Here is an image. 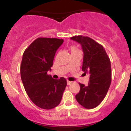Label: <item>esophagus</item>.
Wrapping results in <instances>:
<instances>
[{
    "label": "esophagus",
    "instance_id": "obj_1",
    "mask_svg": "<svg viewBox=\"0 0 131 131\" xmlns=\"http://www.w3.org/2000/svg\"><path fill=\"white\" fill-rule=\"evenodd\" d=\"M72 82H71V81H67V84H68V85L71 84Z\"/></svg>",
    "mask_w": 131,
    "mask_h": 131
}]
</instances>
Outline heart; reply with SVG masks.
I'll list each match as a JSON object with an SVG mask.
<instances>
[{"mask_svg":"<svg viewBox=\"0 0 131 131\" xmlns=\"http://www.w3.org/2000/svg\"><path fill=\"white\" fill-rule=\"evenodd\" d=\"M70 50H71V54L76 53H79V52H81L80 50H79L76 46H71Z\"/></svg>","mask_w":131,"mask_h":131,"instance_id":"b5f03b06","label":"heart"}]
</instances>
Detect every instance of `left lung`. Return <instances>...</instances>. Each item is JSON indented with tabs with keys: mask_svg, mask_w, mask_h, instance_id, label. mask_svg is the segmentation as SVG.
Listing matches in <instances>:
<instances>
[{
	"mask_svg": "<svg viewBox=\"0 0 131 131\" xmlns=\"http://www.w3.org/2000/svg\"><path fill=\"white\" fill-rule=\"evenodd\" d=\"M71 39L81 45L84 53L82 70L90 74L88 85L79 83L80 91L75 97L85 108H94L104 99L111 84L110 60L104 47L92 39L79 35Z\"/></svg>",
	"mask_w": 131,
	"mask_h": 131,
	"instance_id": "1",
	"label": "left lung"
}]
</instances>
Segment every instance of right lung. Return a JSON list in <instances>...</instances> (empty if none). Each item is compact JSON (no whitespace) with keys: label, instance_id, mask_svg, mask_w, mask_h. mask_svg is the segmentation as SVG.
<instances>
[{"label":"right lung","instance_id":"right-lung-1","mask_svg":"<svg viewBox=\"0 0 131 131\" xmlns=\"http://www.w3.org/2000/svg\"><path fill=\"white\" fill-rule=\"evenodd\" d=\"M63 42L59 39L39 37L23 55L20 73L24 88L31 101L41 108L50 110L58 106L67 86L65 78L54 79L47 74Z\"/></svg>","mask_w":131,"mask_h":131}]
</instances>
